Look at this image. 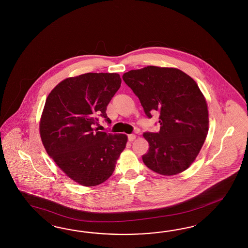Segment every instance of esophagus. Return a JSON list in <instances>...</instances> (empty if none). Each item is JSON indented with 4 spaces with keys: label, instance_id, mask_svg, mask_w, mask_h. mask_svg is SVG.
Segmentation results:
<instances>
[{
    "label": "esophagus",
    "instance_id": "34e87169",
    "mask_svg": "<svg viewBox=\"0 0 248 248\" xmlns=\"http://www.w3.org/2000/svg\"><path fill=\"white\" fill-rule=\"evenodd\" d=\"M136 139V135L135 134H129L128 135V140L130 141H134Z\"/></svg>",
    "mask_w": 248,
    "mask_h": 248
}]
</instances>
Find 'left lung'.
<instances>
[{
	"mask_svg": "<svg viewBox=\"0 0 248 248\" xmlns=\"http://www.w3.org/2000/svg\"><path fill=\"white\" fill-rule=\"evenodd\" d=\"M123 79L141 102L149 118L160 113L159 133H144L149 142L142 161L158 174L186 170L200 154L208 133L207 101L188 75L175 67L147 66L130 70Z\"/></svg>",
	"mask_w": 248,
	"mask_h": 248,
	"instance_id": "obj_1",
	"label": "left lung"
}]
</instances>
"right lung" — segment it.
Segmentation results:
<instances>
[{"label":"right lung","mask_w":248,"mask_h":248,"mask_svg":"<svg viewBox=\"0 0 248 248\" xmlns=\"http://www.w3.org/2000/svg\"><path fill=\"white\" fill-rule=\"evenodd\" d=\"M117 73H86L61 81L47 95L40 135L48 156L75 182L97 186L113 174L127 135L94 128L120 88Z\"/></svg>","instance_id":"obj_1"}]
</instances>
